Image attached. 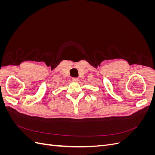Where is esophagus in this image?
Here are the masks:
<instances>
[{"mask_svg":"<svg viewBox=\"0 0 155 155\" xmlns=\"http://www.w3.org/2000/svg\"><path fill=\"white\" fill-rule=\"evenodd\" d=\"M72 80L73 81H74V82H78L79 81V79L78 78H72Z\"/></svg>","mask_w":155,"mask_h":155,"instance_id":"1","label":"esophagus"}]
</instances>
